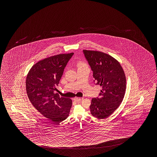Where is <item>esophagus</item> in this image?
Returning <instances> with one entry per match:
<instances>
[{
	"label": "esophagus",
	"mask_w": 157,
	"mask_h": 157,
	"mask_svg": "<svg viewBox=\"0 0 157 157\" xmlns=\"http://www.w3.org/2000/svg\"><path fill=\"white\" fill-rule=\"evenodd\" d=\"M83 98H77V97H76V98H74V100L76 101H80L83 100Z\"/></svg>",
	"instance_id": "obj_1"
}]
</instances>
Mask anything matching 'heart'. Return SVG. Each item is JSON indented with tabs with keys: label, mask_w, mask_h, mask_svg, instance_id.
<instances>
[{
	"label": "heart",
	"mask_w": 157,
	"mask_h": 157,
	"mask_svg": "<svg viewBox=\"0 0 157 157\" xmlns=\"http://www.w3.org/2000/svg\"><path fill=\"white\" fill-rule=\"evenodd\" d=\"M77 66L78 68L81 67H85V66H86V64L85 63H84L83 62H81L80 61L77 63Z\"/></svg>",
	"instance_id": "heart-1"
}]
</instances>
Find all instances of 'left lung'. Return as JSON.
I'll use <instances>...</instances> for the list:
<instances>
[{
    "label": "left lung",
    "mask_w": 157,
    "mask_h": 157,
    "mask_svg": "<svg viewBox=\"0 0 157 157\" xmlns=\"http://www.w3.org/2000/svg\"><path fill=\"white\" fill-rule=\"evenodd\" d=\"M91 70L94 82L102 87L99 97L93 98L90 106L94 117L104 119L113 113L122 103L126 80L122 67L113 57L98 51L83 50Z\"/></svg>",
    "instance_id": "left-lung-1"
}]
</instances>
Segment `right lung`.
Instances as JSON below:
<instances>
[{
    "mask_svg": "<svg viewBox=\"0 0 157 157\" xmlns=\"http://www.w3.org/2000/svg\"><path fill=\"white\" fill-rule=\"evenodd\" d=\"M74 54H58L40 60L31 67L27 76L26 88L31 103L40 113L55 123L65 120L72 107L71 99L60 97L54 91Z\"/></svg>",
    "mask_w": 157,
    "mask_h": 157,
    "instance_id": "obj_1",
    "label": "right lung"
}]
</instances>
